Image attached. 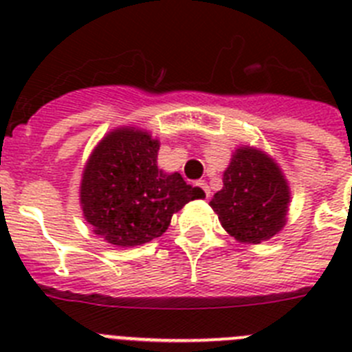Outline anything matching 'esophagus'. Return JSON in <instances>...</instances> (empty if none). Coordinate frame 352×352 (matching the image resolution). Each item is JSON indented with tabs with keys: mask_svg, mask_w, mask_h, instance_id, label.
Instances as JSON below:
<instances>
[{
	"mask_svg": "<svg viewBox=\"0 0 352 352\" xmlns=\"http://www.w3.org/2000/svg\"><path fill=\"white\" fill-rule=\"evenodd\" d=\"M197 185L201 186V188H203V192H204V195H206V199L210 197V195H211V192H210V186H208V183H206V182H199Z\"/></svg>",
	"mask_w": 352,
	"mask_h": 352,
	"instance_id": "34e87169",
	"label": "esophagus"
}]
</instances>
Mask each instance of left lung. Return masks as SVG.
<instances>
[{"label":"left lung","mask_w":352,"mask_h":352,"mask_svg":"<svg viewBox=\"0 0 352 352\" xmlns=\"http://www.w3.org/2000/svg\"><path fill=\"white\" fill-rule=\"evenodd\" d=\"M222 179L223 186L210 206L227 234L239 243L259 245L284 229L291 188L268 153L254 146H238Z\"/></svg>","instance_id":"left-lung-1"}]
</instances>
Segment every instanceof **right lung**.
Returning <instances> with one entry per match:
<instances>
[{"instance_id": "1", "label": "right lung", "mask_w": 352, "mask_h": 352, "mask_svg": "<svg viewBox=\"0 0 352 352\" xmlns=\"http://www.w3.org/2000/svg\"><path fill=\"white\" fill-rule=\"evenodd\" d=\"M160 141L144 129L118 126L95 146L82 170L79 201L86 222L107 243L138 247L167 231L186 203L204 199L179 173L158 169Z\"/></svg>"}]
</instances>
